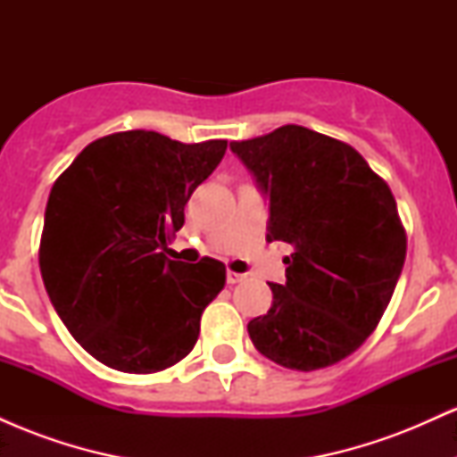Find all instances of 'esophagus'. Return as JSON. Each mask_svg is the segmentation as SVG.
I'll return each mask as SVG.
<instances>
[{
	"label": "esophagus",
	"mask_w": 457,
	"mask_h": 457,
	"mask_svg": "<svg viewBox=\"0 0 457 457\" xmlns=\"http://www.w3.org/2000/svg\"><path fill=\"white\" fill-rule=\"evenodd\" d=\"M246 279V275H243V272H234V270H228V283H240V281H245Z\"/></svg>",
	"instance_id": "1"
}]
</instances>
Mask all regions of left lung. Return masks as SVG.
<instances>
[{
    "instance_id": "8db88e82",
    "label": "left lung",
    "mask_w": 457,
    "mask_h": 457,
    "mask_svg": "<svg viewBox=\"0 0 457 457\" xmlns=\"http://www.w3.org/2000/svg\"><path fill=\"white\" fill-rule=\"evenodd\" d=\"M269 195V234L295 246L269 313L246 324L258 353L287 370L335 365L389 307L406 229L389 185L344 141L286 124L229 144Z\"/></svg>"
}]
</instances>
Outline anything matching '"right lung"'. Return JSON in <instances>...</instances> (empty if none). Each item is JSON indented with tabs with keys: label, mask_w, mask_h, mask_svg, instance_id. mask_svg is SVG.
I'll use <instances>...</instances> for the list:
<instances>
[{
	"label": "right lung",
	"mask_w": 457,
	"mask_h": 457,
	"mask_svg": "<svg viewBox=\"0 0 457 457\" xmlns=\"http://www.w3.org/2000/svg\"><path fill=\"white\" fill-rule=\"evenodd\" d=\"M225 148V139L182 144L124 130L86 145L55 180L40 272L57 316L103 365L154 374L195 345L204 309L225 286V264H185L162 249Z\"/></svg>",
	"instance_id": "add662e5"
}]
</instances>
